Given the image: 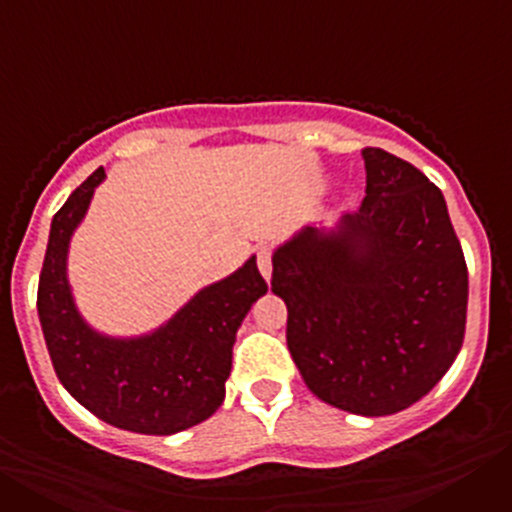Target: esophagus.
<instances>
[{
	"mask_svg": "<svg viewBox=\"0 0 512 512\" xmlns=\"http://www.w3.org/2000/svg\"><path fill=\"white\" fill-rule=\"evenodd\" d=\"M259 271H261V277L269 282L271 279V251L269 248H259Z\"/></svg>",
	"mask_w": 512,
	"mask_h": 512,
	"instance_id": "1",
	"label": "esophagus"
}]
</instances>
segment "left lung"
Wrapping results in <instances>:
<instances>
[{"mask_svg": "<svg viewBox=\"0 0 512 512\" xmlns=\"http://www.w3.org/2000/svg\"><path fill=\"white\" fill-rule=\"evenodd\" d=\"M366 197L271 253L287 346L307 390L366 418L428 395L464 341L469 274L441 189L413 164L361 151Z\"/></svg>", "mask_w": 512, "mask_h": 512, "instance_id": "left-lung-1", "label": "left lung"}]
</instances>
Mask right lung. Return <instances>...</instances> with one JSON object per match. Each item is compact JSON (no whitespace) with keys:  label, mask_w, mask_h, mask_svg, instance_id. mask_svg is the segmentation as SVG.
Here are the masks:
<instances>
[{"label":"right lung","mask_w":512,"mask_h":512,"mask_svg":"<svg viewBox=\"0 0 512 512\" xmlns=\"http://www.w3.org/2000/svg\"><path fill=\"white\" fill-rule=\"evenodd\" d=\"M104 179V169L94 171L53 215L38 284L40 328L58 379L79 405L122 431L171 436L223 405L235 333L266 282L251 256L148 333L110 336L89 325L69 282V248Z\"/></svg>","instance_id":"1"}]
</instances>
